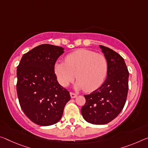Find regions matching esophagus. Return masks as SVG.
Instances as JSON below:
<instances>
[{"label":"esophagus","mask_w":148,"mask_h":148,"mask_svg":"<svg viewBox=\"0 0 148 148\" xmlns=\"http://www.w3.org/2000/svg\"><path fill=\"white\" fill-rule=\"evenodd\" d=\"M77 95H78L76 94V93H74L73 92H70V97H71V98H72V99H73V98L76 97Z\"/></svg>","instance_id":"obj_1"}]
</instances>
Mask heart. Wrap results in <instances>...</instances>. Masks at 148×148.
<instances>
[{
	"instance_id": "obj_1",
	"label": "heart",
	"mask_w": 148,
	"mask_h": 148,
	"mask_svg": "<svg viewBox=\"0 0 148 148\" xmlns=\"http://www.w3.org/2000/svg\"><path fill=\"white\" fill-rule=\"evenodd\" d=\"M55 71L58 81L62 86L66 87L73 82L76 74L78 80L75 88L92 91L105 81L108 64L102 54L81 49L69 54L65 58V62H57Z\"/></svg>"
}]
</instances>
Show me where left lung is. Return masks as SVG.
Returning <instances> with one entry per match:
<instances>
[{"instance_id": "1", "label": "left lung", "mask_w": 148, "mask_h": 148, "mask_svg": "<svg viewBox=\"0 0 148 148\" xmlns=\"http://www.w3.org/2000/svg\"><path fill=\"white\" fill-rule=\"evenodd\" d=\"M108 64L107 78L101 86L85 95L82 114L88 123L105 125L120 114L128 90V70L125 60L112 49L99 45Z\"/></svg>"}]
</instances>
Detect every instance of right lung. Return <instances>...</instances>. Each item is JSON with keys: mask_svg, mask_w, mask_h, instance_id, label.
Here are the masks:
<instances>
[{"mask_svg": "<svg viewBox=\"0 0 148 148\" xmlns=\"http://www.w3.org/2000/svg\"><path fill=\"white\" fill-rule=\"evenodd\" d=\"M64 49L40 45L24 54L17 67L20 105L25 115L38 125L57 123L70 99L69 91L60 85L55 74V62Z\"/></svg>", "mask_w": 148, "mask_h": 148, "instance_id": "obj_1", "label": "right lung"}]
</instances>
